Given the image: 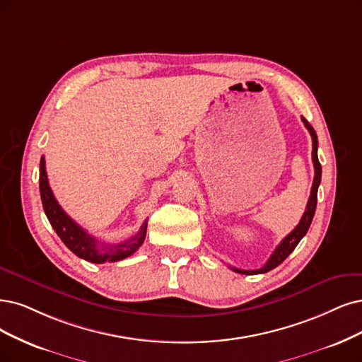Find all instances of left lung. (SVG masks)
<instances>
[{"label":"left lung","instance_id":"1","mask_svg":"<svg viewBox=\"0 0 362 362\" xmlns=\"http://www.w3.org/2000/svg\"><path fill=\"white\" fill-rule=\"evenodd\" d=\"M301 120L304 122L305 128L309 129L310 136H312V141H313L312 159H313V167H315V179H313V185H312V192H310L309 202H307L304 215H303L300 223L296 226V228H293L282 240V242H280V245L274 249V252L272 253V257L269 258V261L265 262L264 267H261V269H258V270H240V269H235V267H230V269L234 270L235 273H240V274H262V273H267V272L276 269L279 264H282L289 257V253L297 247V245L300 243V240L305 235L307 231H309V226L312 223V219L315 216V210H316L317 188H319V183H320V176H322V167H320L319 159H317V136H316V132H315L313 127L309 122H307L304 117H301Z\"/></svg>","mask_w":362,"mask_h":362}]
</instances>
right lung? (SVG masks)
<instances>
[{
	"label": "right lung",
	"instance_id": "1",
	"mask_svg": "<svg viewBox=\"0 0 362 362\" xmlns=\"http://www.w3.org/2000/svg\"><path fill=\"white\" fill-rule=\"evenodd\" d=\"M40 195L46 216L53 226V230L59 235L64 245L69 247L74 255L93 264L116 262L131 257L144 242L147 221L141 225L140 231L120 245H100L95 238L89 235L82 226H78L62 207L58 204L57 198L49 186L45 156L40 159Z\"/></svg>",
	"mask_w": 362,
	"mask_h": 362
}]
</instances>
